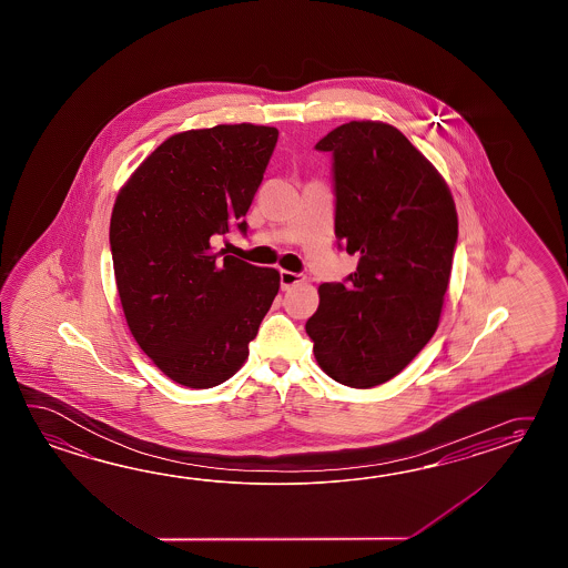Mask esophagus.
Here are the masks:
<instances>
[{
	"instance_id": "1",
	"label": "esophagus",
	"mask_w": 568,
	"mask_h": 568,
	"mask_svg": "<svg viewBox=\"0 0 568 568\" xmlns=\"http://www.w3.org/2000/svg\"><path fill=\"white\" fill-rule=\"evenodd\" d=\"M302 282H304L302 274L288 272V270H282V272H280V286H282V290L292 288V286H296V284H302Z\"/></svg>"
}]
</instances>
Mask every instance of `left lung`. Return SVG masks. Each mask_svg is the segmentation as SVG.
<instances>
[{"label": "left lung", "mask_w": 568, "mask_h": 568, "mask_svg": "<svg viewBox=\"0 0 568 568\" xmlns=\"http://www.w3.org/2000/svg\"><path fill=\"white\" fill-rule=\"evenodd\" d=\"M316 150L333 154L335 235L359 255L347 284H321L306 323L321 369L349 387L386 384L435 335L459 219L440 172L398 128L349 121Z\"/></svg>", "instance_id": "left-lung-1"}]
</instances>
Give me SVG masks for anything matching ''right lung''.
<instances>
[{"mask_svg":"<svg viewBox=\"0 0 568 568\" xmlns=\"http://www.w3.org/2000/svg\"><path fill=\"white\" fill-rule=\"evenodd\" d=\"M278 130L221 123L174 133L121 186L109 225L121 308L172 382L219 386L242 367L280 272L217 252L262 184Z\"/></svg>","mask_w":568,"mask_h":568,"instance_id":"right-lung-1","label":"right lung"}]
</instances>
